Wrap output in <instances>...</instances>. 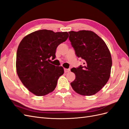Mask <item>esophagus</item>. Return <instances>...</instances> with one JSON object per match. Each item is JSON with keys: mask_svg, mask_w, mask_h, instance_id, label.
<instances>
[{"mask_svg": "<svg viewBox=\"0 0 129 129\" xmlns=\"http://www.w3.org/2000/svg\"><path fill=\"white\" fill-rule=\"evenodd\" d=\"M64 73H68V72H70V69H66V68H64Z\"/></svg>", "mask_w": 129, "mask_h": 129, "instance_id": "esophagus-1", "label": "esophagus"}]
</instances>
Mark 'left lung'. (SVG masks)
<instances>
[{"instance_id":"8db88e82","label":"left lung","mask_w":129,"mask_h":129,"mask_svg":"<svg viewBox=\"0 0 129 129\" xmlns=\"http://www.w3.org/2000/svg\"><path fill=\"white\" fill-rule=\"evenodd\" d=\"M69 39L76 56L83 66L73 68L75 79L71 83L74 90L81 95L91 96L107 83L110 75L112 59L104 41L90 30L71 31Z\"/></svg>"}]
</instances>
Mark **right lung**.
Instances as JSON below:
<instances>
[{
    "instance_id": "1",
    "label": "right lung",
    "mask_w": 129,
    "mask_h": 129,
    "mask_svg": "<svg viewBox=\"0 0 129 129\" xmlns=\"http://www.w3.org/2000/svg\"><path fill=\"white\" fill-rule=\"evenodd\" d=\"M67 32H54L42 29L23 38L17 52V74L26 88L38 96L52 92L64 69L48 62L55 58L57 46L66 41Z\"/></svg>"
}]
</instances>
